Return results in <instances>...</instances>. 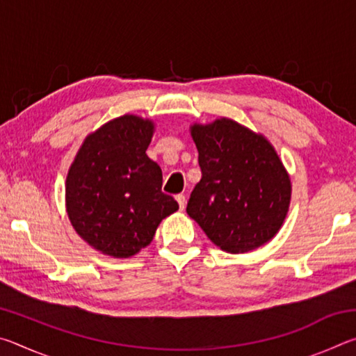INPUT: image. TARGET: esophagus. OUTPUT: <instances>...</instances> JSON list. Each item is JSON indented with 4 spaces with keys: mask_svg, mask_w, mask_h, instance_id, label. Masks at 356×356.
<instances>
[{
    "mask_svg": "<svg viewBox=\"0 0 356 356\" xmlns=\"http://www.w3.org/2000/svg\"><path fill=\"white\" fill-rule=\"evenodd\" d=\"M176 201L179 202L180 210H184L185 206H186V197H185V195H177V196H176Z\"/></svg>",
    "mask_w": 356,
    "mask_h": 356,
    "instance_id": "1",
    "label": "esophagus"
}]
</instances>
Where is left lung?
<instances>
[{
	"label": "left lung",
	"instance_id": "8db88e82",
	"mask_svg": "<svg viewBox=\"0 0 356 356\" xmlns=\"http://www.w3.org/2000/svg\"><path fill=\"white\" fill-rule=\"evenodd\" d=\"M202 177L186 213L227 252H246L273 238L291 202V179L262 135L231 119L193 125Z\"/></svg>",
	"mask_w": 356,
	"mask_h": 356
}]
</instances>
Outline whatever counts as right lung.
I'll return each instance as SVG.
<instances>
[{"instance_id":"add662e5","label":"right lung","mask_w":356,"mask_h":356,"mask_svg":"<svg viewBox=\"0 0 356 356\" xmlns=\"http://www.w3.org/2000/svg\"><path fill=\"white\" fill-rule=\"evenodd\" d=\"M154 125L125 114L84 140L65 182L72 226L104 254L130 257L147 246L179 204L161 191V168L147 156Z\"/></svg>"}]
</instances>
